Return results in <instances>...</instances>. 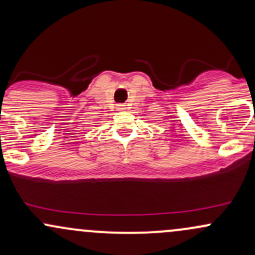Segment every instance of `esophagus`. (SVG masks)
Here are the masks:
<instances>
[{
  "label": "esophagus",
  "instance_id": "34e87169",
  "mask_svg": "<svg viewBox=\"0 0 255 255\" xmlns=\"http://www.w3.org/2000/svg\"><path fill=\"white\" fill-rule=\"evenodd\" d=\"M119 109H120V110H125V109H126V105L120 104V105H119Z\"/></svg>",
  "mask_w": 255,
  "mask_h": 255
}]
</instances>
